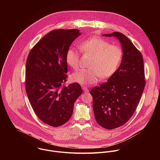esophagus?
Segmentation results:
<instances>
[{"label": "esophagus", "mask_w": 160, "mask_h": 160, "mask_svg": "<svg viewBox=\"0 0 160 160\" xmlns=\"http://www.w3.org/2000/svg\"><path fill=\"white\" fill-rule=\"evenodd\" d=\"M82 89L84 90V91L85 92H89V89L88 88V87H86V86H82Z\"/></svg>", "instance_id": "1"}]
</instances>
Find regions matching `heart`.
<instances>
[{
    "label": "heart",
    "mask_w": 160,
    "mask_h": 160,
    "mask_svg": "<svg viewBox=\"0 0 160 160\" xmlns=\"http://www.w3.org/2000/svg\"><path fill=\"white\" fill-rule=\"evenodd\" d=\"M81 52L91 55L88 69H80L71 75V79L81 84L90 85L97 82L99 78H107L118 68L122 58V50L118 46L97 37L87 39L79 44ZM67 63L72 68L77 69L80 63V52L69 47L66 52Z\"/></svg>",
    "instance_id": "heart-1"
}]
</instances>
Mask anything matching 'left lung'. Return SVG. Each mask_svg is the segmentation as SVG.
I'll return each instance as SVG.
<instances>
[{
	"mask_svg": "<svg viewBox=\"0 0 160 160\" xmlns=\"http://www.w3.org/2000/svg\"><path fill=\"white\" fill-rule=\"evenodd\" d=\"M114 36L121 42L123 55L119 67L107 82L91 90L93 110L97 123L107 129L120 127L134 114L145 85L142 53L122 33Z\"/></svg>",
	"mask_w": 160,
	"mask_h": 160,
	"instance_id": "left-lung-1",
	"label": "left lung"
}]
</instances>
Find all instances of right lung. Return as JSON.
<instances>
[{
    "instance_id": "1",
    "label": "right lung",
    "mask_w": 160,
    "mask_h": 160,
    "mask_svg": "<svg viewBox=\"0 0 160 160\" xmlns=\"http://www.w3.org/2000/svg\"><path fill=\"white\" fill-rule=\"evenodd\" d=\"M80 34L77 29L52 31L28 56L25 88L28 99L37 116L53 127L68 121L74 102L82 92L77 82L64 85L68 78L66 52Z\"/></svg>"
}]
</instances>
